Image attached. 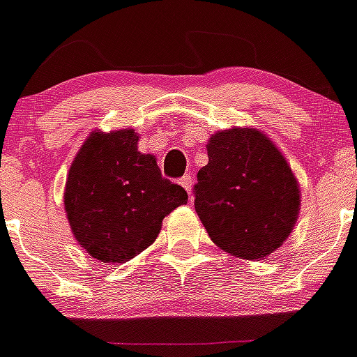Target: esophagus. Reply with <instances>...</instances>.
Returning <instances> with one entry per match:
<instances>
[{"label":"esophagus","instance_id":"1","mask_svg":"<svg viewBox=\"0 0 357 357\" xmlns=\"http://www.w3.org/2000/svg\"><path fill=\"white\" fill-rule=\"evenodd\" d=\"M179 185H181V187H183L188 194L192 192V176H190V174L183 176V178L179 179Z\"/></svg>","mask_w":357,"mask_h":357}]
</instances>
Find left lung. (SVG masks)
Here are the masks:
<instances>
[{"mask_svg": "<svg viewBox=\"0 0 357 357\" xmlns=\"http://www.w3.org/2000/svg\"><path fill=\"white\" fill-rule=\"evenodd\" d=\"M194 208L208 236L236 259L264 260L294 231L301 188L279 146L257 128L218 130L207 141Z\"/></svg>", "mask_w": 357, "mask_h": 357, "instance_id": "left-lung-1", "label": "left lung"}]
</instances>
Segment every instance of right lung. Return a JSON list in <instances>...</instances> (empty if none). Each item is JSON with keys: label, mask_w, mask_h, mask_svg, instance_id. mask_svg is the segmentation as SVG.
Listing matches in <instances>:
<instances>
[{"label": "right lung", "mask_w": 357, "mask_h": 357, "mask_svg": "<svg viewBox=\"0 0 357 357\" xmlns=\"http://www.w3.org/2000/svg\"><path fill=\"white\" fill-rule=\"evenodd\" d=\"M133 128L86 137L69 167L63 208L73 236L100 262L124 264L158 238L163 218L187 204L183 187L161 176L137 149Z\"/></svg>", "instance_id": "1"}]
</instances>
